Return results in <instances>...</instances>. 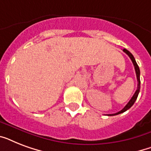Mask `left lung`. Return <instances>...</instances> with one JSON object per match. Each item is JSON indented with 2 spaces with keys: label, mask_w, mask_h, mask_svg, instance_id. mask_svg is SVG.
Wrapping results in <instances>:
<instances>
[{
  "label": "left lung",
  "mask_w": 151,
  "mask_h": 151,
  "mask_svg": "<svg viewBox=\"0 0 151 151\" xmlns=\"http://www.w3.org/2000/svg\"><path fill=\"white\" fill-rule=\"evenodd\" d=\"M123 52H125L129 56V58L131 59L132 62V63L134 65V67H135V70H136V78H137V81H138V85H137V89H136V92L134 93L133 96L132 97V99L129 100V102L127 103V105L124 106L122 110H120L119 112L117 113H115V114H108V116H114V115H117V114H122V113H124L125 112L126 110H128L129 108L131 107L133 105L134 103L136 102V99H137V97H138V95H139V90H140V70H139V66L137 65L136 62V59L134 58V56L132 55L131 52L128 51L127 49L124 48L123 49Z\"/></svg>",
  "instance_id": "left-lung-1"
}]
</instances>
